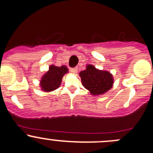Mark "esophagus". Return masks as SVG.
I'll use <instances>...</instances> for the list:
<instances>
[{
  "label": "esophagus",
  "mask_w": 153,
  "mask_h": 153,
  "mask_svg": "<svg viewBox=\"0 0 153 153\" xmlns=\"http://www.w3.org/2000/svg\"><path fill=\"white\" fill-rule=\"evenodd\" d=\"M70 71H71L72 74H76V73H77L78 70H77V68H71V69H70Z\"/></svg>",
  "instance_id": "34e87169"
}]
</instances>
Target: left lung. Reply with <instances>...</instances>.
<instances>
[{
    "label": "left lung",
    "mask_w": 153,
    "mask_h": 153,
    "mask_svg": "<svg viewBox=\"0 0 153 153\" xmlns=\"http://www.w3.org/2000/svg\"><path fill=\"white\" fill-rule=\"evenodd\" d=\"M82 84L94 96L104 94L113 87V76L109 71L97 69L94 65H87L79 74Z\"/></svg>",
    "instance_id": "left-lung-1"
}]
</instances>
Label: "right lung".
Returning <instances> with one entry per match:
<instances>
[{
	"label": "right lung",
	"instance_id": "right-lung-1",
	"mask_svg": "<svg viewBox=\"0 0 153 153\" xmlns=\"http://www.w3.org/2000/svg\"><path fill=\"white\" fill-rule=\"evenodd\" d=\"M68 73L67 66L62 65L57 67L56 65H50L49 71L44 74L40 81V87L42 91L49 92L59 88L62 83L64 75Z\"/></svg>",
	"mask_w": 153,
	"mask_h": 153
}]
</instances>
